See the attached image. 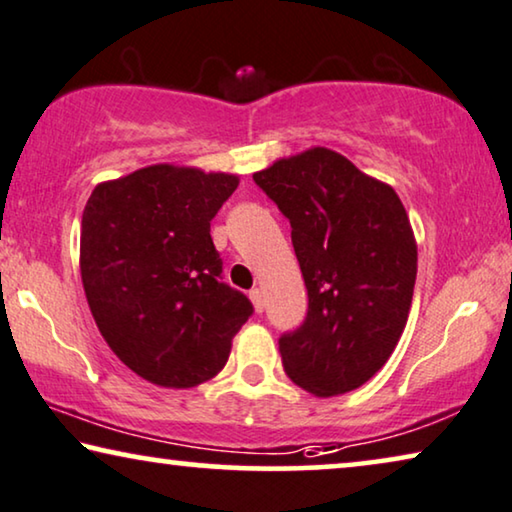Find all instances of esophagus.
Masks as SVG:
<instances>
[{"mask_svg": "<svg viewBox=\"0 0 512 512\" xmlns=\"http://www.w3.org/2000/svg\"><path fill=\"white\" fill-rule=\"evenodd\" d=\"M250 301H253V305H255V310L257 312H262L264 310V292H262V289H253V292H250Z\"/></svg>", "mask_w": 512, "mask_h": 512, "instance_id": "obj_1", "label": "esophagus"}]
</instances>
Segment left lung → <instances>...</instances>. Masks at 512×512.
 I'll list each match as a JSON object with an SVG mask.
<instances>
[{"mask_svg": "<svg viewBox=\"0 0 512 512\" xmlns=\"http://www.w3.org/2000/svg\"><path fill=\"white\" fill-rule=\"evenodd\" d=\"M292 225L308 312L280 335L287 377L329 398L384 368L407 324L416 241L400 197L345 156L315 147L253 174Z\"/></svg>", "mask_w": 512, "mask_h": 512, "instance_id": "obj_1", "label": "left lung"}]
</instances>
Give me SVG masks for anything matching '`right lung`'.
Masks as SVG:
<instances>
[{"mask_svg":"<svg viewBox=\"0 0 512 512\" xmlns=\"http://www.w3.org/2000/svg\"><path fill=\"white\" fill-rule=\"evenodd\" d=\"M236 186L234 174L151 165L96 186L82 213L80 271L98 331L158 386L216 377L255 312L223 280L211 239Z\"/></svg>","mask_w":512,"mask_h":512,"instance_id":"right-lung-1","label":"right lung"}]
</instances>
